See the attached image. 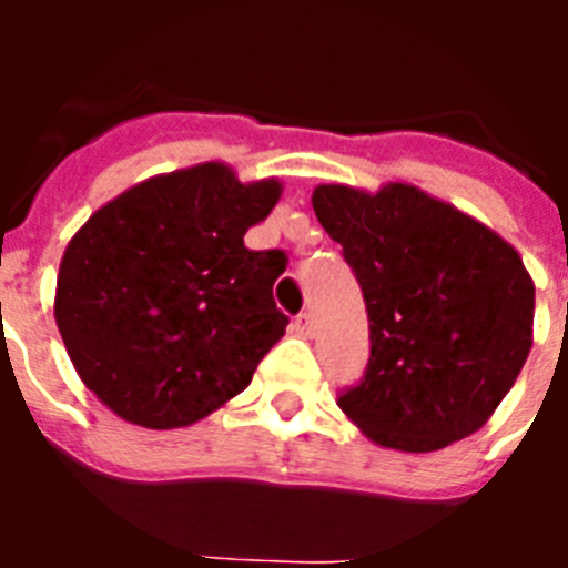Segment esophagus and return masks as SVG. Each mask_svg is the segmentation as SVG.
<instances>
[{
    "label": "esophagus",
    "instance_id": "34e87169",
    "mask_svg": "<svg viewBox=\"0 0 568 568\" xmlns=\"http://www.w3.org/2000/svg\"><path fill=\"white\" fill-rule=\"evenodd\" d=\"M293 329L298 335H304V338H307V335H313V329H315V324H313V315L310 313H301L298 318L293 321Z\"/></svg>",
    "mask_w": 568,
    "mask_h": 568
}]
</instances>
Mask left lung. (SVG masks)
Instances as JSON below:
<instances>
[{
    "mask_svg": "<svg viewBox=\"0 0 568 568\" xmlns=\"http://www.w3.org/2000/svg\"><path fill=\"white\" fill-rule=\"evenodd\" d=\"M313 210L364 290L369 364L338 398L373 444L435 453L478 433L531 349L535 281L509 241L415 184H318Z\"/></svg>",
    "mask_w": 568,
    "mask_h": 568,
    "instance_id": "8db88e82",
    "label": "left lung"
}]
</instances>
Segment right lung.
Masks as SVG:
<instances>
[{"mask_svg": "<svg viewBox=\"0 0 568 568\" xmlns=\"http://www.w3.org/2000/svg\"><path fill=\"white\" fill-rule=\"evenodd\" d=\"M281 190L278 179L239 182L230 164L202 162L133 184L68 241L53 318L110 413L179 429L247 389L287 329L273 301L284 253L244 247Z\"/></svg>", "mask_w": 568, "mask_h": 568, "instance_id": "obj_1", "label": "right lung"}]
</instances>
